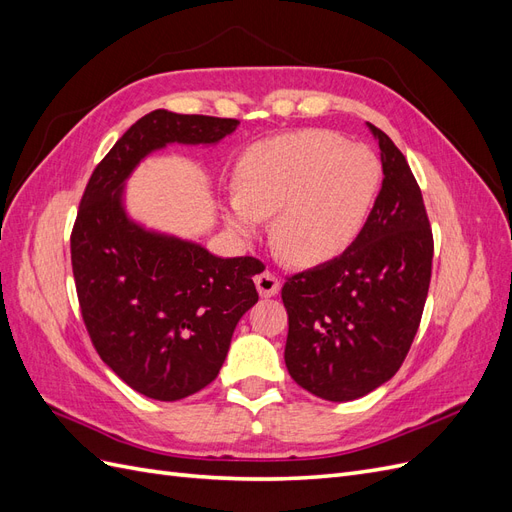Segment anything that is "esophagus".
<instances>
[{
    "label": "esophagus",
    "instance_id": "34e87169",
    "mask_svg": "<svg viewBox=\"0 0 512 512\" xmlns=\"http://www.w3.org/2000/svg\"><path fill=\"white\" fill-rule=\"evenodd\" d=\"M254 282H256V288L260 292V297H275V294L280 292V288H282L280 280H277V275L271 273V271L258 273L254 277Z\"/></svg>",
    "mask_w": 512,
    "mask_h": 512
}]
</instances>
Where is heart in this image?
I'll use <instances>...</instances> for the list:
<instances>
[{
	"label": "heart",
	"instance_id": "heart-1",
	"mask_svg": "<svg viewBox=\"0 0 512 512\" xmlns=\"http://www.w3.org/2000/svg\"><path fill=\"white\" fill-rule=\"evenodd\" d=\"M382 168L365 145L324 130L262 141L237 164L239 192L226 198V220L256 235L273 218V243L294 265H318L342 254L359 235L378 196Z\"/></svg>",
	"mask_w": 512,
	"mask_h": 512
}]
</instances>
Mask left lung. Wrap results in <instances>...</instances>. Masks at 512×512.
Instances as JSON below:
<instances>
[{
    "instance_id": "1",
    "label": "left lung",
    "mask_w": 512,
    "mask_h": 512,
    "mask_svg": "<svg viewBox=\"0 0 512 512\" xmlns=\"http://www.w3.org/2000/svg\"><path fill=\"white\" fill-rule=\"evenodd\" d=\"M382 188L348 250L286 277L284 361L305 391L359 399L404 363L431 280L433 235L421 188L395 143L376 126Z\"/></svg>"
}]
</instances>
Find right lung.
Instances as JSON below:
<instances>
[{"instance_id": "right-lung-1", "label": "right lung", "mask_w": 512, "mask_h": 512, "mask_svg": "<svg viewBox=\"0 0 512 512\" xmlns=\"http://www.w3.org/2000/svg\"><path fill=\"white\" fill-rule=\"evenodd\" d=\"M237 119L158 108L123 134L89 177L70 237L72 273L100 359L145 397L177 401L218 378L232 331L258 301V258H218L128 218L123 183L168 143L213 145Z\"/></svg>"}]
</instances>
